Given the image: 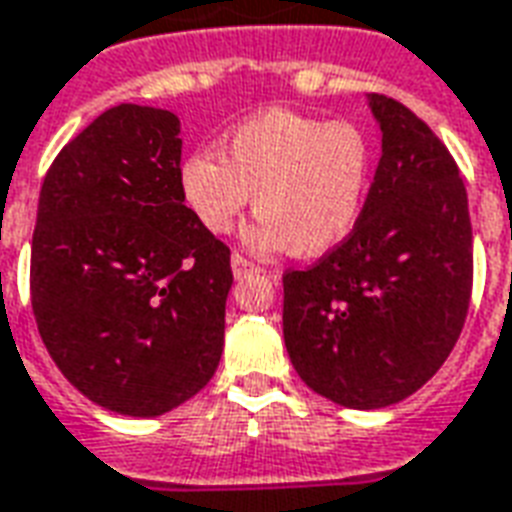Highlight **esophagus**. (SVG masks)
<instances>
[{"label": "esophagus", "mask_w": 512, "mask_h": 512, "mask_svg": "<svg viewBox=\"0 0 512 512\" xmlns=\"http://www.w3.org/2000/svg\"><path fill=\"white\" fill-rule=\"evenodd\" d=\"M230 268H233V276H236V279H244V276L257 274V271H260V268H257L255 263H249L244 255L230 257Z\"/></svg>", "instance_id": "34e87169"}]
</instances>
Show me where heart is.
I'll return each mask as SVG.
<instances>
[{
	"instance_id": "obj_1",
	"label": "heart",
	"mask_w": 512,
	"mask_h": 512,
	"mask_svg": "<svg viewBox=\"0 0 512 512\" xmlns=\"http://www.w3.org/2000/svg\"><path fill=\"white\" fill-rule=\"evenodd\" d=\"M372 184V143L352 121L271 108L244 119L179 168V192L200 227L227 236L255 200L249 244L323 257L361 222Z\"/></svg>"
}]
</instances>
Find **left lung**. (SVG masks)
<instances>
[{
	"mask_svg": "<svg viewBox=\"0 0 512 512\" xmlns=\"http://www.w3.org/2000/svg\"><path fill=\"white\" fill-rule=\"evenodd\" d=\"M382 157L361 222L306 271L285 274L287 355L347 410H380L437 374L472 293L467 189L442 140L401 102L369 94Z\"/></svg>",
	"mask_w": 512,
	"mask_h": 512,
	"instance_id": "left-lung-1",
	"label": "left lung"
}]
</instances>
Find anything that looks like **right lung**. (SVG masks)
<instances>
[{
  "mask_svg": "<svg viewBox=\"0 0 512 512\" xmlns=\"http://www.w3.org/2000/svg\"><path fill=\"white\" fill-rule=\"evenodd\" d=\"M179 116L121 102L40 189L32 309L59 372L105 410L157 418L203 391L225 344L230 249L179 192Z\"/></svg>",
  "mask_w": 512,
  "mask_h": 512,
  "instance_id": "obj_1",
  "label": "right lung"
}]
</instances>
